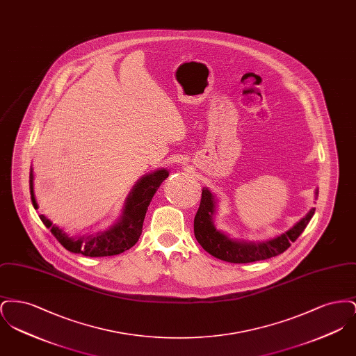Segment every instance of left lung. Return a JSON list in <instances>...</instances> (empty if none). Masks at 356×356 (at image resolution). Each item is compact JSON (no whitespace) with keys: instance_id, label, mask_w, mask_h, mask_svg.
Listing matches in <instances>:
<instances>
[{"instance_id":"obj_1","label":"left lung","mask_w":356,"mask_h":356,"mask_svg":"<svg viewBox=\"0 0 356 356\" xmlns=\"http://www.w3.org/2000/svg\"><path fill=\"white\" fill-rule=\"evenodd\" d=\"M318 193L319 191L316 189L315 192L316 197H318ZM215 212H216V199L208 188H203L200 207L197 209V213L193 221L195 237L199 241V244L208 254L224 261L252 263V261L266 260L273 256L283 254L287 248H289L291 243H293L302 235L307 224L315 213V208H311L305 218L298 221L291 229H288L287 232L261 243L235 240L219 229H216L213 224Z\"/></svg>"}]
</instances>
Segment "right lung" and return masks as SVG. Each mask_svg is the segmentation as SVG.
Returning <instances> with one entry per match:
<instances>
[{
    "mask_svg": "<svg viewBox=\"0 0 356 356\" xmlns=\"http://www.w3.org/2000/svg\"><path fill=\"white\" fill-rule=\"evenodd\" d=\"M168 170L161 168L141 177L128 195L124 203V209L122 215L120 216V220L109 229L99 232L96 235L70 237L65 231L53 224L45 215L40 213L38 216L45 224V227L51 229V235L60 241V244L73 254H81L89 257L119 254L129 250L137 243L143 231V222L148 211V205L151 204L156 191L168 177ZM33 179V168H31V199L34 209H38V204L34 197Z\"/></svg>",
    "mask_w": 356,
    "mask_h": 356,
    "instance_id": "1",
    "label": "right lung"
}]
</instances>
